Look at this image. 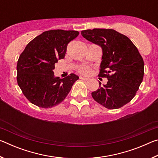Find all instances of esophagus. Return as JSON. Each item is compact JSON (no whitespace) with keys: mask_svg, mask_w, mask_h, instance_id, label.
<instances>
[{"mask_svg":"<svg viewBox=\"0 0 158 158\" xmlns=\"http://www.w3.org/2000/svg\"><path fill=\"white\" fill-rule=\"evenodd\" d=\"M79 79L81 80H83V81H88L89 79V78H85V77H79Z\"/></svg>","mask_w":158,"mask_h":158,"instance_id":"34e87169","label":"esophagus"}]
</instances>
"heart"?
<instances>
[{
    "label": "heart",
    "mask_w": 158,
    "mask_h": 158,
    "mask_svg": "<svg viewBox=\"0 0 158 158\" xmlns=\"http://www.w3.org/2000/svg\"><path fill=\"white\" fill-rule=\"evenodd\" d=\"M78 72L79 73L84 74V75H87L90 73V68L88 66H81L78 68Z\"/></svg>",
    "instance_id": "obj_1"
}]
</instances>
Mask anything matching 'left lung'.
Listing matches in <instances>:
<instances>
[{
  "instance_id": "8db88e82",
  "label": "left lung",
  "mask_w": 158,
  "mask_h": 158,
  "mask_svg": "<svg viewBox=\"0 0 158 158\" xmlns=\"http://www.w3.org/2000/svg\"><path fill=\"white\" fill-rule=\"evenodd\" d=\"M81 33L102 49L98 76L108 79L103 86L99 82V89L91 93L93 98L109 109L122 107L132 100L143 81V58L127 36L113 29H89Z\"/></svg>"
}]
</instances>
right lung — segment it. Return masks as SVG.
Returning <instances> with one entry per match:
<instances>
[{
  "instance_id": "obj_1",
  "label": "right lung",
  "mask_w": 158,
  "mask_h": 158,
  "mask_svg": "<svg viewBox=\"0 0 158 158\" xmlns=\"http://www.w3.org/2000/svg\"><path fill=\"white\" fill-rule=\"evenodd\" d=\"M76 31L51 30L31 40L17 61V80L23 94L32 104L52 108L65 100L79 77L70 74L54 77L53 69L65 58L69 42L79 35Z\"/></svg>"
}]
</instances>
